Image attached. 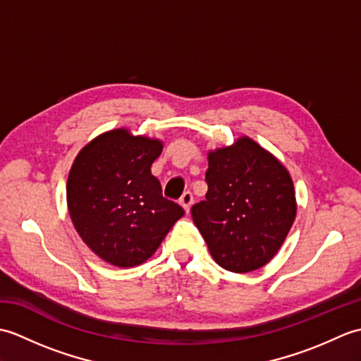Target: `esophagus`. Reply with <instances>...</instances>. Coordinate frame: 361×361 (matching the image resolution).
<instances>
[{"label": "esophagus", "instance_id": "34e87169", "mask_svg": "<svg viewBox=\"0 0 361 361\" xmlns=\"http://www.w3.org/2000/svg\"><path fill=\"white\" fill-rule=\"evenodd\" d=\"M180 203H181V206L183 208H185V211L186 212H189V209H190V204L194 203V197H192V192H185L181 195V198H180Z\"/></svg>", "mask_w": 361, "mask_h": 361}]
</instances>
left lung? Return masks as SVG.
<instances>
[{
	"instance_id": "obj_1",
	"label": "left lung",
	"mask_w": 361,
	"mask_h": 361,
	"mask_svg": "<svg viewBox=\"0 0 361 361\" xmlns=\"http://www.w3.org/2000/svg\"><path fill=\"white\" fill-rule=\"evenodd\" d=\"M203 202L190 209L216 262L248 273L274 257L293 225L296 198L288 171L243 136L209 152Z\"/></svg>"
}]
</instances>
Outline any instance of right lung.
I'll return each instance as SVG.
<instances>
[{"label": "right lung", "mask_w": 361, "mask_h": 361, "mask_svg": "<svg viewBox=\"0 0 361 361\" xmlns=\"http://www.w3.org/2000/svg\"><path fill=\"white\" fill-rule=\"evenodd\" d=\"M163 142L116 128L75 157L66 183L68 211L88 248L114 267L145 262L185 216L163 197L150 167Z\"/></svg>", "instance_id": "add662e5"}]
</instances>
